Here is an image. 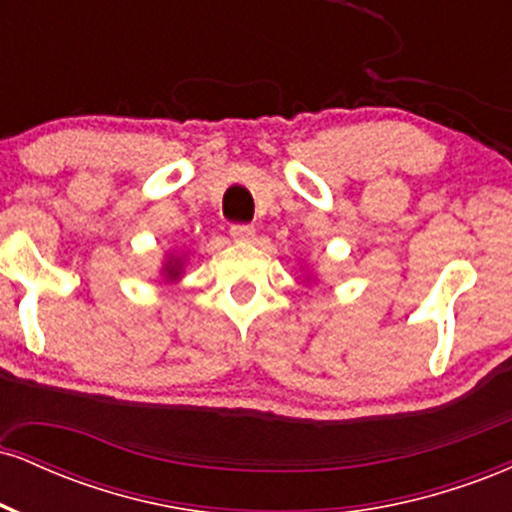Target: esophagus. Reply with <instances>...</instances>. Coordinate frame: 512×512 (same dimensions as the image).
Wrapping results in <instances>:
<instances>
[{
	"instance_id": "1",
	"label": "esophagus",
	"mask_w": 512,
	"mask_h": 512,
	"mask_svg": "<svg viewBox=\"0 0 512 512\" xmlns=\"http://www.w3.org/2000/svg\"><path fill=\"white\" fill-rule=\"evenodd\" d=\"M231 236L233 240H252L255 238V228L248 226V223H233Z\"/></svg>"
}]
</instances>
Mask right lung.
<instances>
[{"label": "right lung", "instance_id": "1", "mask_svg": "<svg viewBox=\"0 0 512 512\" xmlns=\"http://www.w3.org/2000/svg\"><path fill=\"white\" fill-rule=\"evenodd\" d=\"M180 272H182V260H180V257H168L166 267H163V274H166V279L168 281L180 279Z\"/></svg>", "mask_w": 512, "mask_h": 512}]
</instances>
